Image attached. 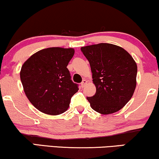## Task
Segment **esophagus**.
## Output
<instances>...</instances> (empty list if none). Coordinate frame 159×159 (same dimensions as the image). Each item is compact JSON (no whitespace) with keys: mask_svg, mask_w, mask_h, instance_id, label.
I'll list each match as a JSON object with an SVG mask.
<instances>
[{"mask_svg":"<svg viewBox=\"0 0 159 159\" xmlns=\"http://www.w3.org/2000/svg\"><path fill=\"white\" fill-rule=\"evenodd\" d=\"M88 83V80H86L85 79H84L83 80H82V82H81V87L83 88L84 85H85L86 84Z\"/></svg>","mask_w":159,"mask_h":159,"instance_id":"1","label":"esophagus"}]
</instances>
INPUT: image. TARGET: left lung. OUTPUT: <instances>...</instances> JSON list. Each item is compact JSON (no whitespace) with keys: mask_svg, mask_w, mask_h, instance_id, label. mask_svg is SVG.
Instances as JSON below:
<instances>
[{"mask_svg":"<svg viewBox=\"0 0 159 159\" xmlns=\"http://www.w3.org/2000/svg\"><path fill=\"white\" fill-rule=\"evenodd\" d=\"M81 51L89 61L96 88L94 96L87 97L91 108L102 115L121 110L137 85L134 60L122 47L107 43L82 47Z\"/></svg>","mask_w":159,"mask_h":159,"instance_id":"8db88e82","label":"left lung"}]
</instances>
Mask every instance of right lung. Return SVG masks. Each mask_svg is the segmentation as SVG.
I'll return each mask as SVG.
<instances>
[{"mask_svg":"<svg viewBox=\"0 0 159 159\" xmlns=\"http://www.w3.org/2000/svg\"><path fill=\"white\" fill-rule=\"evenodd\" d=\"M74 54L72 48L49 47L31 55L22 65L20 80L25 93L40 112L57 115L69 108L79 90L66 68Z\"/></svg>","mask_w":159,"mask_h":159,"instance_id":"1","label":"right lung"}]
</instances>
